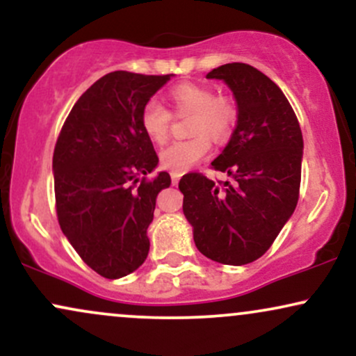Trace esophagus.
Returning <instances> with one entry per match:
<instances>
[{"instance_id": "34e87169", "label": "esophagus", "mask_w": 356, "mask_h": 356, "mask_svg": "<svg viewBox=\"0 0 356 356\" xmlns=\"http://www.w3.org/2000/svg\"><path fill=\"white\" fill-rule=\"evenodd\" d=\"M170 177H172V184H174V186H177L179 181H181V174H177V172L170 174Z\"/></svg>"}]
</instances>
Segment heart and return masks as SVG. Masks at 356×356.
Segmentation results:
<instances>
[{"mask_svg":"<svg viewBox=\"0 0 356 356\" xmlns=\"http://www.w3.org/2000/svg\"><path fill=\"white\" fill-rule=\"evenodd\" d=\"M169 99L175 110L192 112L189 140L174 142L161 152V165L182 174L202 161L211 150V139L224 142L234 129L238 110L227 97H216L212 88L199 83H179L170 88ZM140 127L154 144H164L169 137L170 113L161 104L147 102L140 112Z\"/></svg>","mask_w":356,"mask_h":356,"instance_id":"b5f03b06","label":"heart"}]
</instances>
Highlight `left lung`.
Masks as SVG:
<instances>
[{
    "instance_id": "8db88e82",
    "label": "left lung",
    "mask_w": 356,
    "mask_h": 356,
    "mask_svg": "<svg viewBox=\"0 0 356 356\" xmlns=\"http://www.w3.org/2000/svg\"><path fill=\"white\" fill-rule=\"evenodd\" d=\"M206 79L222 80L238 105V124L212 167L234 182L199 172L179 182L194 243L220 264L243 266L271 248L291 218L301 182L303 136L281 88L246 63H226Z\"/></svg>"
}]
</instances>
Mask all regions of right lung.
Instances as JSON below:
<instances>
[{
    "instance_id": "add662e5",
    "label": "right lung",
    "mask_w": 356,
    "mask_h": 356,
    "mask_svg": "<svg viewBox=\"0 0 356 356\" xmlns=\"http://www.w3.org/2000/svg\"><path fill=\"white\" fill-rule=\"evenodd\" d=\"M170 75L112 72L73 105L53 152L56 216L81 259L100 276L118 280L149 254L147 227L155 199L170 186L159 172L140 112Z\"/></svg>"
}]
</instances>
